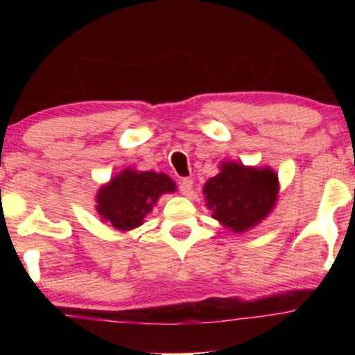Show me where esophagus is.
Segmentation results:
<instances>
[{"label":"esophagus","mask_w":355,"mask_h":355,"mask_svg":"<svg viewBox=\"0 0 355 355\" xmlns=\"http://www.w3.org/2000/svg\"><path fill=\"white\" fill-rule=\"evenodd\" d=\"M178 189H180V193L182 195L189 197V195L191 193V189H193V182H191V178H182L180 185H178Z\"/></svg>","instance_id":"1"}]
</instances>
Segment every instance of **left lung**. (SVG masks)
Wrapping results in <instances>:
<instances>
[{
    "mask_svg": "<svg viewBox=\"0 0 355 355\" xmlns=\"http://www.w3.org/2000/svg\"><path fill=\"white\" fill-rule=\"evenodd\" d=\"M279 193L272 168L223 162L220 173L207 180L203 195L211 217L237 234L250 230L270 214Z\"/></svg>",
    "mask_w": 355,
    "mask_h": 355,
    "instance_id": "8db88e82",
    "label": "left lung"
}]
</instances>
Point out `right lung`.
Returning a JSON list of instances; mask_svg holds the SVG:
<instances>
[{
    "mask_svg": "<svg viewBox=\"0 0 355 355\" xmlns=\"http://www.w3.org/2000/svg\"><path fill=\"white\" fill-rule=\"evenodd\" d=\"M177 185L168 175L126 168L96 193V211L113 229L126 232L144 223L160 195L172 193Z\"/></svg>",
    "mask_w": 355,
    "mask_h": 355,
    "instance_id": "right-lung-1",
    "label": "right lung"
}]
</instances>
